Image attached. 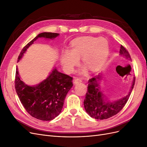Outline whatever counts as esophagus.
<instances>
[{"label": "esophagus", "mask_w": 147, "mask_h": 147, "mask_svg": "<svg viewBox=\"0 0 147 147\" xmlns=\"http://www.w3.org/2000/svg\"><path fill=\"white\" fill-rule=\"evenodd\" d=\"M82 80L80 78H75L74 79V84H78L79 83H81Z\"/></svg>", "instance_id": "obj_1"}]
</instances>
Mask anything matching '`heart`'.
Wrapping results in <instances>:
<instances>
[{
  "label": "heart",
  "mask_w": 147,
  "mask_h": 147,
  "mask_svg": "<svg viewBox=\"0 0 147 147\" xmlns=\"http://www.w3.org/2000/svg\"><path fill=\"white\" fill-rule=\"evenodd\" d=\"M109 53V45L105 38L91 36L78 37L71 42L69 50L62 53L61 63L66 72L72 73L81 57L82 61L85 65L78 72L86 75L88 68L93 72L100 69L106 62Z\"/></svg>",
  "instance_id": "heart-1"
}]
</instances>
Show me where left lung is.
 Segmentation results:
<instances>
[{"mask_svg": "<svg viewBox=\"0 0 147 147\" xmlns=\"http://www.w3.org/2000/svg\"><path fill=\"white\" fill-rule=\"evenodd\" d=\"M119 55L131 61V56L126 48L121 45ZM102 74L89 80L88 91L84 100V107L86 113L93 118L104 119L112 117L122 110L127 102L135 84V77L127 94L117 100L111 101L102 92L100 86Z\"/></svg>", "mask_w": 147, "mask_h": 147, "instance_id": "obj_1", "label": "left lung"}]
</instances>
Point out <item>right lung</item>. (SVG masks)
<instances>
[{"label":"right lung","mask_w":147,"mask_h":147,"mask_svg":"<svg viewBox=\"0 0 147 147\" xmlns=\"http://www.w3.org/2000/svg\"><path fill=\"white\" fill-rule=\"evenodd\" d=\"M59 34L42 32L27 44L18 56L19 62L24 54L39 38L53 40ZM72 78L53 69L46 79L34 86H30L21 80L16 67L15 89L21 102L27 112L35 118L42 121H50L61 112L65 96L72 87Z\"/></svg>","instance_id":"1"}]
</instances>
